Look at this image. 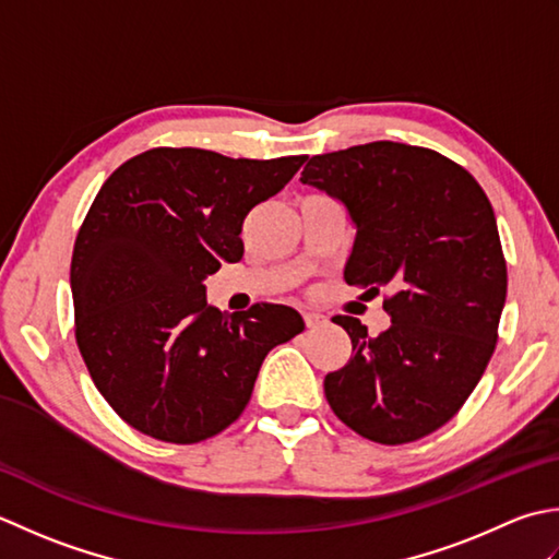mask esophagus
<instances>
[{
  "instance_id": "34e87169",
  "label": "esophagus",
  "mask_w": 559,
  "mask_h": 559,
  "mask_svg": "<svg viewBox=\"0 0 559 559\" xmlns=\"http://www.w3.org/2000/svg\"><path fill=\"white\" fill-rule=\"evenodd\" d=\"M304 323H306V328H318L325 323V316L316 313V311H304Z\"/></svg>"
}]
</instances>
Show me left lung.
Masks as SVG:
<instances>
[{
    "label": "left lung",
    "mask_w": 559,
    "mask_h": 559,
    "mask_svg": "<svg viewBox=\"0 0 559 559\" xmlns=\"http://www.w3.org/2000/svg\"><path fill=\"white\" fill-rule=\"evenodd\" d=\"M299 180L355 224L345 282L391 292L379 337L359 318H333L352 357L325 376L328 403L364 439H423L468 401L497 345L507 263L492 204L463 166L401 142L311 156Z\"/></svg>",
    "instance_id": "left-lung-1"
}]
</instances>
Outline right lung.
Returning <instances> with one entry per match:
<instances>
[{"label":"right lung","instance_id":"add662e5","mask_svg":"<svg viewBox=\"0 0 559 559\" xmlns=\"http://www.w3.org/2000/svg\"><path fill=\"white\" fill-rule=\"evenodd\" d=\"M304 162L158 146L98 190L72 253L74 333L96 389L136 431L170 443L219 435L267 352L304 330L292 306L222 313L204 289L243 258L246 214Z\"/></svg>","mask_w":559,"mask_h":559}]
</instances>
